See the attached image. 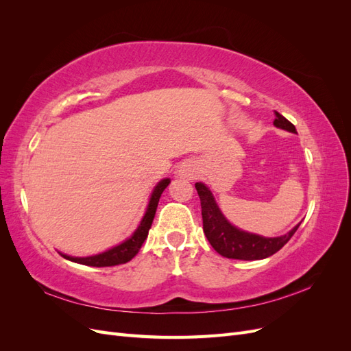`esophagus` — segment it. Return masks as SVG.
<instances>
[{
  "label": "esophagus",
  "instance_id": "1",
  "mask_svg": "<svg viewBox=\"0 0 351 351\" xmlns=\"http://www.w3.org/2000/svg\"><path fill=\"white\" fill-rule=\"evenodd\" d=\"M195 174H196V168L193 164H184L182 165V168H180V176L192 178Z\"/></svg>",
  "mask_w": 351,
  "mask_h": 351
}]
</instances>
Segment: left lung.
Returning a JSON list of instances; mask_svg holds the SVG:
<instances>
[{
  "instance_id": "left-lung-1",
  "label": "left lung",
  "mask_w": 351,
  "mask_h": 351,
  "mask_svg": "<svg viewBox=\"0 0 351 351\" xmlns=\"http://www.w3.org/2000/svg\"><path fill=\"white\" fill-rule=\"evenodd\" d=\"M274 114L275 125L290 133H297L294 124L287 120L284 115H281L277 111H274ZM195 187L200 199L205 236L209 240L210 246L224 258L240 261H258L268 258L271 254L277 253L284 244L293 237V234L300 226H295L289 234L274 239L250 234V232L237 230L236 227H232L230 224L224 218V215L221 214L214 197H212V193L205 184L196 183Z\"/></svg>"
}]
</instances>
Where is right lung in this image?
<instances>
[{"label": "right lung", "mask_w": 351, "mask_h": 351, "mask_svg": "<svg viewBox=\"0 0 351 351\" xmlns=\"http://www.w3.org/2000/svg\"><path fill=\"white\" fill-rule=\"evenodd\" d=\"M168 184H169V180L165 178L155 187L154 193L151 196V200H149V206H147V209H146V214L141 222V226L137 227L134 234L129 240H125L124 243L119 244V246L110 249L108 252H104L101 254H95V256H89V258H73V256H67V254H62V253H60V254L62 258H66L71 262H77L82 265H88V267H97V268L114 267V265H120V263H125V262L132 261L136 256V253L141 250L143 241L147 237V232H149V228L152 226V221L155 217L159 197H161L162 192Z\"/></svg>", "instance_id": "add662e5"}]
</instances>
